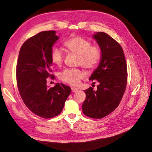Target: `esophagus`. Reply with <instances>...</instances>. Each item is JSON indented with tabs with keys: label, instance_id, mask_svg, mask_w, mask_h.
<instances>
[{
	"label": "esophagus",
	"instance_id": "obj_1",
	"mask_svg": "<svg viewBox=\"0 0 152 152\" xmlns=\"http://www.w3.org/2000/svg\"><path fill=\"white\" fill-rule=\"evenodd\" d=\"M78 91V88H74V87H72V91L73 92H77Z\"/></svg>",
	"mask_w": 152,
	"mask_h": 152
}]
</instances>
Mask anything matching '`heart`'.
I'll return each mask as SVG.
<instances>
[{"mask_svg":"<svg viewBox=\"0 0 152 152\" xmlns=\"http://www.w3.org/2000/svg\"><path fill=\"white\" fill-rule=\"evenodd\" d=\"M64 45L68 52L78 56V65L91 70L96 68L102 58V50L97 45H92L91 40L80 36H74L66 40ZM53 64L60 67L64 60V53L60 49L53 48L50 53ZM83 71L80 69H68L60 74L61 81L72 86H77L84 78Z\"/></svg>","mask_w":152,"mask_h":152,"instance_id":"b5f03b06","label":"heart"}]
</instances>
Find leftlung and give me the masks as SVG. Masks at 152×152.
Here are the masks:
<instances>
[{"instance_id":"1","label":"left lung","mask_w":152,"mask_h":152,"mask_svg":"<svg viewBox=\"0 0 152 152\" xmlns=\"http://www.w3.org/2000/svg\"><path fill=\"white\" fill-rule=\"evenodd\" d=\"M102 50V58L90 80L98 81L96 91L90 87L84 92L86 99L82 112L92 119H102L119 106L127 82V67L123 48L104 32L93 35Z\"/></svg>"}]
</instances>
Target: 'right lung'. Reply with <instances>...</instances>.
Returning a JSON list of instances; mask_svg holds the SVG:
<instances>
[{"label":"right lung","mask_w":152,"mask_h":152,"mask_svg":"<svg viewBox=\"0 0 152 152\" xmlns=\"http://www.w3.org/2000/svg\"><path fill=\"white\" fill-rule=\"evenodd\" d=\"M55 31H42L25 42L20 49L16 68L17 84L26 107L37 116L50 119L60 115L71 92L70 86L56 84L49 88L51 74L50 53L58 39Z\"/></svg>","instance_id":"1"}]
</instances>
